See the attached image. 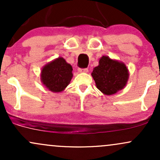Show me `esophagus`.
Wrapping results in <instances>:
<instances>
[{
  "mask_svg": "<svg viewBox=\"0 0 160 160\" xmlns=\"http://www.w3.org/2000/svg\"><path fill=\"white\" fill-rule=\"evenodd\" d=\"M78 71L79 73H87L89 70L88 68H78Z\"/></svg>",
  "mask_w": 160,
  "mask_h": 160,
  "instance_id": "34e87169",
  "label": "esophagus"
}]
</instances>
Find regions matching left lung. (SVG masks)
<instances>
[{"mask_svg": "<svg viewBox=\"0 0 160 160\" xmlns=\"http://www.w3.org/2000/svg\"><path fill=\"white\" fill-rule=\"evenodd\" d=\"M92 76L99 90L110 95L125 87L128 79V71L122 62L103 56L99 60L98 65L93 69Z\"/></svg>", "mask_w": 160, "mask_h": 160, "instance_id": "8db88e82", "label": "left lung"}]
</instances>
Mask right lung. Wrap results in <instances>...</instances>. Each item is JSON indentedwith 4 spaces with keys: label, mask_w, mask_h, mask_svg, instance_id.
<instances>
[{
    "label": "right lung",
    "mask_w": 160,
    "mask_h": 160,
    "mask_svg": "<svg viewBox=\"0 0 160 160\" xmlns=\"http://www.w3.org/2000/svg\"><path fill=\"white\" fill-rule=\"evenodd\" d=\"M73 68L62 57H58L42 68L40 80L49 90L60 92L68 86L73 78Z\"/></svg>",
    "instance_id": "right-lung-1"
}]
</instances>
